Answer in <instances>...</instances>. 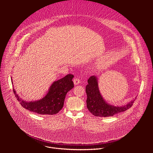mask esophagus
I'll use <instances>...</instances> for the list:
<instances>
[{
	"mask_svg": "<svg viewBox=\"0 0 153 153\" xmlns=\"http://www.w3.org/2000/svg\"><path fill=\"white\" fill-rule=\"evenodd\" d=\"M74 83L75 85H78L79 83H81V80L78 77H76L75 78H74Z\"/></svg>",
	"mask_w": 153,
	"mask_h": 153,
	"instance_id": "esophagus-1",
	"label": "esophagus"
}]
</instances>
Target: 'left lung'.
Segmentation results:
<instances>
[{
  "instance_id": "8db88e82",
  "label": "left lung",
  "mask_w": 153,
  "mask_h": 153,
  "mask_svg": "<svg viewBox=\"0 0 153 153\" xmlns=\"http://www.w3.org/2000/svg\"><path fill=\"white\" fill-rule=\"evenodd\" d=\"M86 86L87 95V106L89 112L97 117H112L115 114L124 112L130 108L134 103V100L127 105L115 107L107 103L102 97L98 88V81L95 76H91L88 80ZM136 99V98H135Z\"/></svg>"
}]
</instances>
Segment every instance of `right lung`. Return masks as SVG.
I'll use <instances>...</instances> for the list:
<instances>
[{
	"mask_svg": "<svg viewBox=\"0 0 153 153\" xmlns=\"http://www.w3.org/2000/svg\"><path fill=\"white\" fill-rule=\"evenodd\" d=\"M72 74H68L62 79L55 81L44 98L37 101L26 102L13 92L20 104L25 109L41 115H53L62 108L67 92L74 88Z\"/></svg>",
	"mask_w": 153,
	"mask_h": 153,
	"instance_id": "1",
	"label": "right lung"
}]
</instances>
